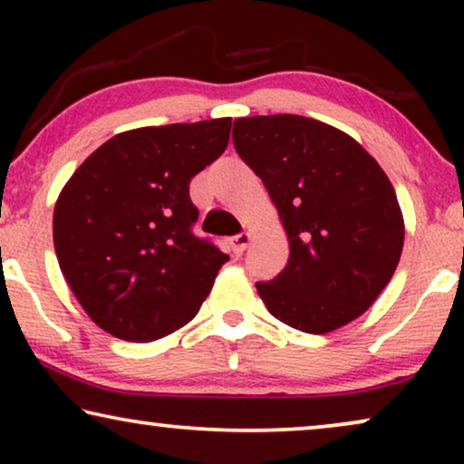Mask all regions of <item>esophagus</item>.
<instances>
[{
  "label": "esophagus",
  "instance_id": "obj_1",
  "mask_svg": "<svg viewBox=\"0 0 464 464\" xmlns=\"http://www.w3.org/2000/svg\"><path fill=\"white\" fill-rule=\"evenodd\" d=\"M249 243H251V234L249 232H240V234H237V237L230 238V246H232V251L237 253V256H243V251L246 249V246H249Z\"/></svg>",
  "mask_w": 464,
  "mask_h": 464
}]
</instances>
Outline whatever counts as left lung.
<instances>
[{
	"instance_id": "1",
	"label": "left lung",
	"mask_w": 464,
	"mask_h": 464,
	"mask_svg": "<svg viewBox=\"0 0 464 464\" xmlns=\"http://www.w3.org/2000/svg\"><path fill=\"white\" fill-rule=\"evenodd\" d=\"M232 141L289 238L283 272L256 283L270 314L316 335L363 314L403 249V215L380 164L346 132L294 113L234 120Z\"/></svg>"
}]
</instances>
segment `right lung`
<instances>
[{
	"mask_svg": "<svg viewBox=\"0 0 464 464\" xmlns=\"http://www.w3.org/2000/svg\"><path fill=\"white\" fill-rule=\"evenodd\" d=\"M230 118L120 132L82 162L54 207V251L107 334L154 342L189 323L230 256L194 234L189 181L218 160Z\"/></svg>",
	"mask_w": 464,
	"mask_h": 464,
	"instance_id": "1",
	"label": "right lung"
}]
</instances>
